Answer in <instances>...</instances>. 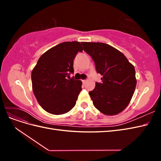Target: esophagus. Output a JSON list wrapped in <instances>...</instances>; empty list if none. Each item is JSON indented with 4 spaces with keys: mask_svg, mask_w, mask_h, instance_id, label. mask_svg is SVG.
Listing matches in <instances>:
<instances>
[{
    "mask_svg": "<svg viewBox=\"0 0 161 161\" xmlns=\"http://www.w3.org/2000/svg\"><path fill=\"white\" fill-rule=\"evenodd\" d=\"M82 83H83V84H85V82H86V80H82Z\"/></svg>",
    "mask_w": 161,
    "mask_h": 161,
    "instance_id": "1",
    "label": "esophagus"
}]
</instances>
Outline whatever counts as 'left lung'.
Masks as SVG:
<instances>
[{
	"label": "left lung",
	"instance_id": "1",
	"mask_svg": "<svg viewBox=\"0 0 161 161\" xmlns=\"http://www.w3.org/2000/svg\"><path fill=\"white\" fill-rule=\"evenodd\" d=\"M83 50L91 56L101 82H96L89 94L94 106L105 115L122 111L129 104L136 86L134 66L122 53L104 43L82 42Z\"/></svg>",
	"mask_w": 161,
	"mask_h": 161
}]
</instances>
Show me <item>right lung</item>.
Listing matches in <instances>:
<instances>
[{
  "label": "right lung",
  "instance_id": "right-lung-1",
  "mask_svg": "<svg viewBox=\"0 0 161 161\" xmlns=\"http://www.w3.org/2000/svg\"><path fill=\"white\" fill-rule=\"evenodd\" d=\"M79 52H82L79 42L61 43L42 54L32 70L34 95L48 113L64 114L76 104L82 82L70 75L74 73L73 62Z\"/></svg>",
  "mask_w": 161,
  "mask_h": 161
}]
</instances>
